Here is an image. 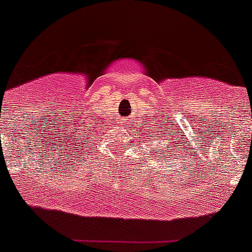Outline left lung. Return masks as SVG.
<instances>
[{
    "instance_id": "left-lung-1",
    "label": "left lung",
    "mask_w": 252,
    "mask_h": 252,
    "mask_svg": "<svg viewBox=\"0 0 252 252\" xmlns=\"http://www.w3.org/2000/svg\"><path fill=\"white\" fill-rule=\"evenodd\" d=\"M162 142V149H157V154L161 158H179L180 152H184V148H182V145L178 144V141H174L175 140V136L168 132V133H159L157 136Z\"/></svg>"
}]
</instances>
